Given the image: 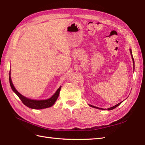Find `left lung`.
I'll list each match as a JSON object with an SVG mask.
<instances>
[{
    "instance_id": "8db88e82",
    "label": "left lung",
    "mask_w": 145,
    "mask_h": 145,
    "mask_svg": "<svg viewBox=\"0 0 145 145\" xmlns=\"http://www.w3.org/2000/svg\"><path fill=\"white\" fill-rule=\"evenodd\" d=\"M130 54H131V56H132V60H133V66H134V67H135V65H134V59H133V56H132V50H130ZM122 102H120V103H119V104H116V106H113V107H110V108H108L107 109V110H112V109H114V108H116V107H117V106H119L120 104L122 103ZM91 107H95V108H96V109H102V110H104V109H102V108H99V107H95V106H92V105H89Z\"/></svg>"
}]
</instances>
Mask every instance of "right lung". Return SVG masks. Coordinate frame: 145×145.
I'll use <instances>...</instances> for the list:
<instances>
[{
    "label": "right lung",
    "instance_id": "add662e5",
    "mask_svg": "<svg viewBox=\"0 0 145 145\" xmlns=\"http://www.w3.org/2000/svg\"><path fill=\"white\" fill-rule=\"evenodd\" d=\"M9 75H10L9 76L10 85L12 90L16 93V95L19 97V98L22 101V102L26 106L29 107V108L35 109H41L47 108V107H51L53 104L55 103L57 99L58 98L60 91V89H61V86L59 87V88L56 91V92L54 94V95L52 96V97L49 99H45V100H33V99L27 98V97L22 95L21 94L18 93L17 91H16V89L15 88V87L13 86L12 80H11L10 71Z\"/></svg>",
    "mask_w": 145,
    "mask_h": 145
}]
</instances>
